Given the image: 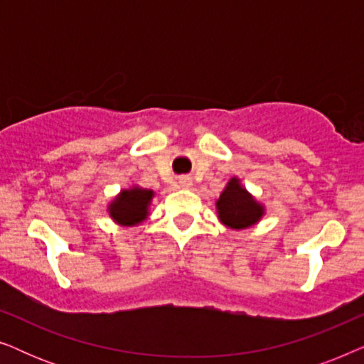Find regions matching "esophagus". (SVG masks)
<instances>
[{"label": "esophagus", "instance_id": "34e87169", "mask_svg": "<svg viewBox=\"0 0 364 364\" xmlns=\"http://www.w3.org/2000/svg\"><path fill=\"white\" fill-rule=\"evenodd\" d=\"M178 183H181L182 188H191L192 187V178L191 177H181V178H178Z\"/></svg>", "mask_w": 364, "mask_h": 364}]
</instances>
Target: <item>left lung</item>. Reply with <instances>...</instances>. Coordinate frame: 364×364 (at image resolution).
I'll return each instance as SVG.
<instances>
[{
    "label": "left lung",
    "mask_w": 364,
    "mask_h": 364,
    "mask_svg": "<svg viewBox=\"0 0 364 364\" xmlns=\"http://www.w3.org/2000/svg\"><path fill=\"white\" fill-rule=\"evenodd\" d=\"M218 222L232 230H245L265 217V203L258 202L237 176L227 182L215 202Z\"/></svg>",
    "instance_id": "8db88e82"
}]
</instances>
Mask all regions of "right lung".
<instances>
[{
  "instance_id": "right-lung-1",
  "label": "right lung",
  "mask_w": 364,
  "mask_h": 364,
  "mask_svg": "<svg viewBox=\"0 0 364 364\" xmlns=\"http://www.w3.org/2000/svg\"><path fill=\"white\" fill-rule=\"evenodd\" d=\"M154 197L156 192L151 188L132 183L131 187L121 188V192L107 203V215L119 227L141 225L151 215Z\"/></svg>"
}]
</instances>
